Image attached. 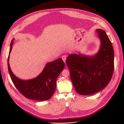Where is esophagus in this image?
<instances>
[{
    "instance_id": "esophagus-1",
    "label": "esophagus",
    "mask_w": 124,
    "mask_h": 124,
    "mask_svg": "<svg viewBox=\"0 0 124 124\" xmlns=\"http://www.w3.org/2000/svg\"><path fill=\"white\" fill-rule=\"evenodd\" d=\"M67 58V56L65 55H64L62 56V59H63V60L64 61V62L65 63V61H66V59Z\"/></svg>"
}]
</instances>
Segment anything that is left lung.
<instances>
[{"instance_id": "1", "label": "left lung", "mask_w": 124, "mask_h": 124, "mask_svg": "<svg viewBox=\"0 0 124 124\" xmlns=\"http://www.w3.org/2000/svg\"><path fill=\"white\" fill-rule=\"evenodd\" d=\"M101 45L94 56L69 55L66 60L76 91L80 95H89L107 86L114 71V50L105 31L98 29Z\"/></svg>"}]
</instances>
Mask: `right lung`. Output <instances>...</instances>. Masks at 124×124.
Listing matches in <instances>:
<instances>
[{
    "mask_svg": "<svg viewBox=\"0 0 124 124\" xmlns=\"http://www.w3.org/2000/svg\"><path fill=\"white\" fill-rule=\"evenodd\" d=\"M13 39L8 57V68L12 81L16 89L27 99L36 101H46L54 94L57 78L63 70L65 63L61 58L48 63L43 72L36 78L28 80H23L16 77L11 70L9 61L12 49Z\"/></svg>",
    "mask_w": 124,
    "mask_h": 124,
    "instance_id": "right-lung-1",
    "label": "right lung"
}]
</instances>
